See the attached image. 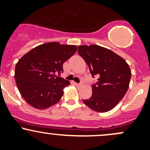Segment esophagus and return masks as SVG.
I'll use <instances>...</instances> for the list:
<instances>
[{
    "label": "esophagus",
    "mask_w": 150,
    "mask_h": 150,
    "mask_svg": "<svg viewBox=\"0 0 150 150\" xmlns=\"http://www.w3.org/2000/svg\"><path fill=\"white\" fill-rule=\"evenodd\" d=\"M75 85H76L77 87H79V86L81 85V84H78V83H76V82H75Z\"/></svg>",
    "instance_id": "34e87169"
}]
</instances>
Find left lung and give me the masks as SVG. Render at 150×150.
<instances>
[{
    "instance_id": "obj_1",
    "label": "left lung",
    "mask_w": 150,
    "mask_h": 150,
    "mask_svg": "<svg viewBox=\"0 0 150 150\" xmlns=\"http://www.w3.org/2000/svg\"><path fill=\"white\" fill-rule=\"evenodd\" d=\"M78 53L88 66L92 76L98 77L92 85V96L83 102L96 112L110 111L128 89L131 77L128 64L116 53L98 45L79 46Z\"/></svg>"
}]
</instances>
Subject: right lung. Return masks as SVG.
<instances>
[{
    "instance_id": "add662e5",
    "label": "right lung",
    "mask_w": 150,
    "mask_h": 150,
    "mask_svg": "<svg viewBox=\"0 0 150 150\" xmlns=\"http://www.w3.org/2000/svg\"><path fill=\"white\" fill-rule=\"evenodd\" d=\"M76 46L49 42L35 47L19 60L14 79L25 101L38 109H45L57 103L63 89L70 82L58 76L63 65L75 54Z\"/></svg>"
}]
</instances>
